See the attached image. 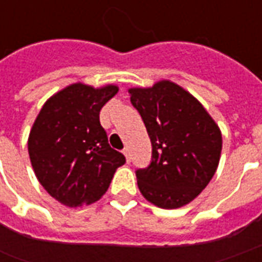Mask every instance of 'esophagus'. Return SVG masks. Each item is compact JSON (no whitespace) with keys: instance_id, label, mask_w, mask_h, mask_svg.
<instances>
[{"instance_id":"obj_1","label":"esophagus","mask_w":262,"mask_h":262,"mask_svg":"<svg viewBox=\"0 0 262 262\" xmlns=\"http://www.w3.org/2000/svg\"><path fill=\"white\" fill-rule=\"evenodd\" d=\"M123 154H125L126 161H127V163H130V150H129V148L126 147L125 150H123Z\"/></svg>"}]
</instances>
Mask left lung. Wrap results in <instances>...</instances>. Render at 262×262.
Listing matches in <instances>:
<instances>
[{
	"label": "left lung",
	"instance_id": "left-lung-1",
	"mask_svg": "<svg viewBox=\"0 0 262 262\" xmlns=\"http://www.w3.org/2000/svg\"><path fill=\"white\" fill-rule=\"evenodd\" d=\"M153 146L151 163L136 171L148 202L163 209L185 206L206 188L219 165L222 132L192 94L176 82L129 88Z\"/></svg>",
	"mask_w": 262,
	"mask_h": 262
}]
</instances>
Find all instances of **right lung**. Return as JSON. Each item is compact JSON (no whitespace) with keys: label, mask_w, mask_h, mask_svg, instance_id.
<instances>
[{"label":"right lung","mask_w":262,"mask_h":262,"mask_svg":"<svg viewBox=\"0 0 262 262\" xmlns=\"http://www.w3.org/2000/svg\"><path fill=\"white\" fill-rule=\"evenodd\" d=\"M119 91L82 82L49 98L33 122L28 151L35 176L50 196L69 208L95 202L108 191L125 156L109 146L99 112Z\"/></svg>","instance_id":"1"}]
</instances>
